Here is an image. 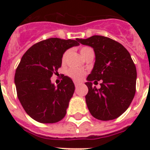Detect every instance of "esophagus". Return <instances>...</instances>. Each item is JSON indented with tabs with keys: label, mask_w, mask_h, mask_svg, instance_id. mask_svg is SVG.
I'll list each match as a JSON object with an SVG mask.
<instances>
[{
	"label": "esophagus",
	"mask_w": 150,
	"mask_h": 150,
	"mask_svg": "<svg viewBox=\"0 0 150 150\" xmlns=\"http://www.w3.org/2000/svg\"><path fill=\"white\" fill-rule=\"evenodd\" d=\"M79 82H75V88H78V87L79 86Z\"/></svg>",
	"instance_id": "obj_1"
}]
</instances>
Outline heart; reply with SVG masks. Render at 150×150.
<instances>
[{"instance_id": "1", "label": "heart", "mask_w": 150, "mask_h": 150, "mask_svg": "<svg viewBox=\"0 0 150 150\" xmlns=\"http://www.w3.org/2000/svg\"><path fill=\"white\" fill-rule=\"evenodd\" d=\"M91 48L87 47H82L81 49V55H82L83 54H85L86 52L88 50H90ZM68 54H69V51H66L64 54L63 57H62V61L63 62H65L66 60H67V57L68 56ZM68 75L69 77H71L72 79H74L75 81H81V80L83 79V77L86 75V72L80 69V68H71L70 69H68V72H67Z\"/></svg>"}]
</instances>
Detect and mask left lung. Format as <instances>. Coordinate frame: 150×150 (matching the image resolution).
<instances>
[{"mask_svg":"<svg viewBox=\"0 0 150 150\" xmlns=\"http://www.w3.org/2000/svg\"><path fill=\"white\" fill-rule=\"evenodd\" d=\"M80 43L93 47L95 63L86 85L89 89L86 102L90 114L101 121L118 117L130 106L135 94L137 72L132 57L123 45L102 36L79 39ZM102 80L100 88L92 81Z\"/></svg>","mask_w":150,"mask_h":150,"instance_id":"obj_1","label":"left lung"}]
</instances>
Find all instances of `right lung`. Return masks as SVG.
Here are the masks:
<instances>
[{
	"label": "right lung",
	"instance_id": "add662e5",
	"mask_svg": "<svg viewBox=\"0 0 150 150\" xmlns=\"http://www.w3.org/2000/svg\"><path fill=\"white\" fill-rule=\"evenodd\" d=\"M78 40L50 38L34 44L22 56L15 75L18 98L28 115L43 124L64 117L75 92L71 79L64 76L57 86L50 78L61 66L64 52Z\"/></svg>",
	"mask_w": 150,
	"mask_h": 150
}]
</instances>
